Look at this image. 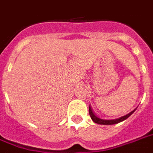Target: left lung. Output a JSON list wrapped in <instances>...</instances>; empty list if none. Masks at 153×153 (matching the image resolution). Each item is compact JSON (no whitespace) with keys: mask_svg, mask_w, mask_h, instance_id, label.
<instances>
[{"mask_svg":"<svg viewBox=\"0 0 153 153\" xmlns=\"http://www.w3.org/2000/svg\"><path fill=\"white\" fill-rule=\"evenodd\" d=\"M137 109V108H136ZM134 109L133 111H132L129 113H128L127 115H125V116H123V117H120V118H117V119H114V120H105V119H101L100 117H97L95 115V113L93 112V110H92V108L90 107L89 105V110H88V112H89V115L90 117H91V119L93 120V122H95L97 124H99V125H114V124H117V123H120V122L123 121V120H125L127 118L131 116V115L135 112Z\"/></svg>","mask_w":153,"mask_h":153,"instance_id":"8db88e82","label":"left lung"}]
</instances>
